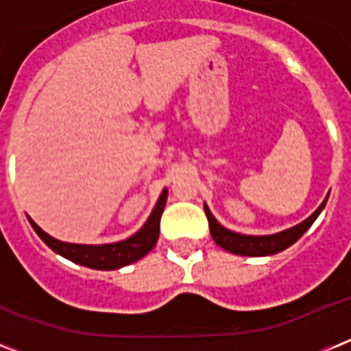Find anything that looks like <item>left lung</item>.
Listing matches in <instances>:
<instances>
[{"instance_id": "obj_1", "label": "left lung", "mask_w": 351, "mask_h": 351, "mask_svg": "<svg viewBox=\"0 0 351 351\" xmlns=\"http://www.w3.org/2000/svg\"><path fill=\"white\" fill-rule=\"evenodd\" d=\"M328 197H330V193H328L326 198L322 200L321 206H319L308 219L302 220L300 224L273 234L237 233V231H231L228 230V228H224L219 220L215 219L213 213H211V209L208 208V204H204V211H206V217H208L209 220L211 237H213L215 242H217L222 250L230 251L233 255L242 256H267L275 255V253H280V251H284L291 244H295L306 231L310 230L311 224L315 222L317 217L321 215V211L324 209V206H326Z\"/></svg>"}]
</instances>
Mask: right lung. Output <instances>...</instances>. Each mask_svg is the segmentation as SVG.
<instances>
[{
  "label": "right lung",
  "instance_id": "add662e5",
  "mask_svg": "<svg viewBox=\"0 0 351 351\" xmlns=\"http://www.w3.org/2000/svg\"><path fill=\"white\" fill-rule=\"evenodd\" d=\"M165 200H167V189L162 191V195L158 197V202L154 204L153 211L149 215V219L145 220V224L136 233L131 234L129 239L120 240V242H111V244H73V242H63V240H58L49 233H45L30 217H27V219H29L32 230L38 233V237L54 253L76 262L80 266L109 271V269H120V267L140 261L156 245V240H158L160 234V219H162V213H164Z\"/></svg>",
  "mask_w": 351,
  "mask_h": 351
}]
</instances>
